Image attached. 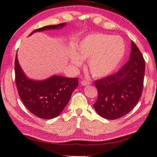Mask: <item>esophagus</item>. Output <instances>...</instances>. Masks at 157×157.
Listing matches in <instances>:
<instances>
[{
	"mask_svg": "<svg viewBox=\"0 0 157 157\" xmlns=\"http://www.w3.org/2000/svg\"><path fill=\"white\" fill-rule=\"evenodd\" d=\"M81 84L82 86H88L90 84V82L87 80H83L81 82Z\"/></svg>",
	"mask_w": 157,
	"mask_h": 157,
	"instance_id": "34e87169",
	"label": "esophagus"
}]
</instances>
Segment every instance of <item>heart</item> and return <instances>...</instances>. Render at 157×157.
Returning <instances> with one entry per match:
<instances>
[{
    "label": "heart",
    "instance_id": "heart-1",
    "mask_svg": "<svg viewBox=\"0 0 157 157\" xmlns=\"http://www.w3.org/2000/svg\"><path fill=\"white\" fill-rule=\"evenodd\" d=\"M71 56L73 65L80 66L82 59H88V69L94 78L107 76L115 71L125 52L123 40L117 36L102 33L90 34L75 46Z\"/></svg>",
    "mask_w": 157,
    "mask_h": 157
}]
</instances>
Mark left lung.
Instances as JSON below:
<instances>
[{"mask_svg": "<svg viewBox=\"0 0 157 157\" xmlns=\"http://www.w3.org/2000/svg\"><path fill=\"white\" fill-rule=\"evenodd\" d=\"M144 73V57L132 41L129 60L121 69L94 82L98 98L93 106L98 114L113 120L131 111L142 96Z\"/></svg>", "mask_w": 157, "mask_h": 157, "instance_id": "obj_1", "label": "left lung"}]
</instances>
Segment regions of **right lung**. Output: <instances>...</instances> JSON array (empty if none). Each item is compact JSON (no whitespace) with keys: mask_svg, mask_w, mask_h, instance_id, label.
Masks as SVG:
<instances>
[{"mask_svg":"<svg viewBox=\"0 0 157 157\" xmlns=\"http://www.w3.org/2000/svg\"><path fill=\"white\" fill-rule=\"evenodd\" d=\"M65 24L62 23L58 25H46L35 29L29 35L36 32L61 28ZM15 74L17 89L23 103L32 113L43 119H51L57 117L67 105L72 92L78 86V78H68L53 75L43 81L28 79L20 67L17 53Z\"/></svg>","mask_w":157,"mask_h":157,"instance_id":"obj_1","label":"right lung"}]
</instances>
